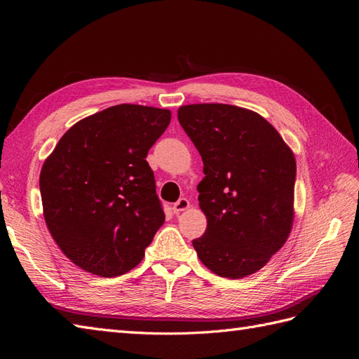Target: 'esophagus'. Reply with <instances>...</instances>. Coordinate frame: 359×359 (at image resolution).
<instances>
[{"mask_svg": "<svg viewBox=\"0 0 359 359\" xmlns=\"http://www.w3.org/2000/svg\"><path fill=\"white\" fill-rule=\"evenodd\" d=\"M189 206H190L189 199H186V198H181L178 202L173 203L172 210H173V212H181V211H184V210H187Z\"/></svg>", "mask_w": 359, "mask_h": 359, "instance_id": "34e87169", "label": "esophagus"}]
</instances>
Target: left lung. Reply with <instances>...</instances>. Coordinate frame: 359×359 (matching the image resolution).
Returning a JSON list of instances; mask_svg holds the SVG:
<instances>
[{
    "instance_id": "obj_1",
    "label": "left lung",
    "mask_w": 359,
    "mask_h": 359,
    "mask_svg": "<svg viewBox=\"0 0 359 359\" xmlns=\"http://www.w3.org/2000/svg\"><path fill=\"white\" fill-rule=\"evenodd\" d=\"M178 121L203 161L198 199L206 231L194 250L220 277L256 273L290 233L295 156L264 116L244 107L187 104Z\"/></svg>"
}]
</instances>
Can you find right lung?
<instances>
[{"label":"right lung","instance_id":"add662e5","mask_svg":"<svg viewBox=\"0 0 359 359\" xmlns=\"http://www.w3.org/2000/svg\"><path fill=\"white\" fill-rule=\"evenodd\" d=\"M169 123L168 109L107 107L70 127L43 163V215L74 265L116 277L142 260L165 223L145 158Z\"/></svg>","mask_w":359,"mask_h":359}]
</instances>
